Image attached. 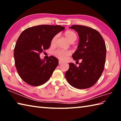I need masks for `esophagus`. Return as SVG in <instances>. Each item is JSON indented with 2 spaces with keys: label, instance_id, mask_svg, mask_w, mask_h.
I'll return each instance as SVG.
<instances>
[{
  "label": "esophagus",
  "instance_id": "34e87169",
  "mask_svg": "<svg viewBox=\"0 0 121 121\" xmlns=\"http://www.w3.org/2000/svg\"><path fill=\"white\" fill-rule=\"evenodd\" d=\"M63 63V62L62 61H60V60H59V65H60V64H61V63Z\"/></svg>",
  "mask_w": 121,
  "mask_h": 121
}]
</instances>
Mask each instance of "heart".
I'll return each mask as SVG.
<instances>
[{"label": "heart", "instance_id": "1", "mask_svg": "<svg viewBox=\"0 0 121 121\" xmlns=\"http://www.w3.org/2000/svg\"><path fill=\"white\" fill-rule=\"evenodd\" d=\"M63 35L68 40L70 43H73L77 39V35L76 32L73 30H68L64 32ZM58 36L55 35L52 38L51 41V44L52 46H54L56 44V43L57 40ZM71 54V52L69 50H57L53 52V55L60 59L61 60H65Z\"/></svg>", "mask_w": 121, "mask_h": 121}]
</instances>
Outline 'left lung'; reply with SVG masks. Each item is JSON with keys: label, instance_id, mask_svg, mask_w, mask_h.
<instances>
[{"label": "left lung", "instance_id": "1", "mask_svg": "<svg viewBox=\"0 0 121 121\" xmlns=\"http://www.w3.org/2000/svg\"><path fill=\"white\" fill-rule=\"evenodd\" d=\"M70 28L76 31L79 37L77 50L72 56L76 61L82 59L79 66L69 63L65 73L68 82L79 89L91 87L97 83L105 68L106 47L99 32L89 26L73 25Z\"/></svg>", "mask_w": 121, "mask_h": 121}]
</instances>
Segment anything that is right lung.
I'll return each instance as SVG.
<instances>
[{
    "label": "right lung",
    "instance_id": "add662e5",
    "mask_svg": "<svg viewBox=\"0 0 121 121\" xmlns=\"http://www.w3.org/2000/svg\"><path fill=\"white\" fill-rule=\"evenodd\" d=\"M65 27L57 25H39L24 30L18 38L14 51L16 70L24 82L37 86L50 79L59 61L50 56L46 61L40 54L50 48L51 41Z\"/></svg>",
    "mask_w": 121,
    "mask_h": 121
}]
</instances>
